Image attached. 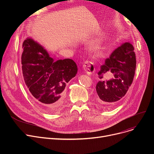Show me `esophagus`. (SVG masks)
<instances>
[{"mask_svg": "<svg viewBox=\"0 0 154 154\" xmlns=\"http://www.w3.org/2000/svg\"><path fill=\"white\" fill-rule=\"evenodd\" d=\"M83 69L85 72L88 75L92 74L95 71V67H94V64L88 60L84 62L83 65Z\"/></svg>", "mask_w": 154, "mask_h": 154, "instance_id": "esophagus-1", "label": "esophagus"}]
</instances>
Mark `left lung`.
<instances>
[{
  "label": "left lung",
  "instance_id": "obj_1",
  "mask_svg": "<svg viewBox=\"0 0 154 154\" xmlns=\"http://www.w3.org/2000/svg\"><path fill=\"white\" fill-rule=\"evenodd\" d=\"M134 47L128 42L119 47L105 61L98 72L96 84L99 102L102 104L116 103L125 96L132 84L136 68ZM109 75L112 78L106 80Z\"/></svg>",
  "mask_w": 154,
  "mask_h": 154
}]
</instances>
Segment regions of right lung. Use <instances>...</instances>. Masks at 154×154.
I'll use <instances>...</instances> for the list:
<instances>
[{
	"label": "right lung",
	"mask_w": 154,
	"mask_h": 154,
	"mask_svg": "<svg viewBox=\"0 0 154 154\" xmlns=\"http://www.w3.org/2000/svg\"><path fill=\"white\" fill-rule=\"evenodd\" d=\"M21 62L24 82L31 94L45 112H58L63 105L66 83L77 72L75 62L70 59L54 62L31 38L23 42Z\"/></svg>",
	"instance_id": "right-lung-1"
}]
</instances>
